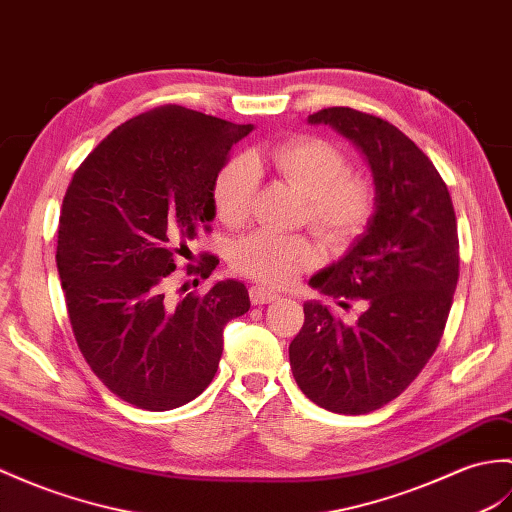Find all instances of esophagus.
<instances>
[{"label":"esophagus","instance_id":"1","mask_svg":"<svg viewBox=\"0 0 512 512\" xmlns=\"http://www.w3.org/2000/svg\"><path fill=\"white\" fill-rule=\"evenodd\" d=\"M248 294H251V301H253V305H266V303H272V301H277V299H279V294H277V292L261 288V285H253V288L248 290Z\"/></svg>","mask_w":512,"mask_h":512}]
</instances>
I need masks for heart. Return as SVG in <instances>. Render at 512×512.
Masks as SVG:
<instances>
[{
    "label": "heart",
    "instance_id": "b5f03b06",
    "mask_svg": "<svg viewBox=\"0 0 512 512\" xmlns=\"http://www.w3.org/2000/svg\"><path fill=\"white\" fill-rule=\"evenodd\" d=\"M279 176L307 198L305 218L329 244L355 240L371 222L375 192L364 176L349 172L347 154L320 137H292L270 154ZM257 192V161H229L213 183V209L227 227H242ZM318 261V248L305 235L255 231L231 251V266L264 285L292 283Z\"/></svg>",
    "mask_w": 512,
    "mask_h": 512
}]
</instances>
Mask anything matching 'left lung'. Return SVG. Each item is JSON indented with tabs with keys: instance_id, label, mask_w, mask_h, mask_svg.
I'll list each match as a JSON object with an SVG mask.
<instances>
[{
	"instance_id": "1",
	"label": "left lung",
	"mask_w": 512,
	"mask_h": 512,
	"mask_svg": "<svg viewBox=\"0 0 512 512\" xmlns=\"http://www.w3.org/2000/svg\"><path fill=\"white\" fill-rule=\"evenodd\" d=\"M351 139L371 165L375 213L342 259L310 279L331 299L362 301L355 323L303 305L290 366L307 399L366 414L399 397L432 358L458 283V224L445 181L397 126L349 106L307 117Z\"/></svg>"
}]
</instances>
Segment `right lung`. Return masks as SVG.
I'll return each instance as SVG.
<instances>
[{"mask_svg": "<svg viewBox=\"0 0 512 512\" xmlns=\"http://www.w3.org/2000/svg\"><path fill=\"white\" fill-rule=\"evenodd\" d=\"M251 130L157 106L117 126L71 176L56 246L69 323L100 382L141 410L196 399L218 371L224 325L251 307L233 279L178 301L168 294L187 242L211 229L216 176ZM216 266L205 255L187 275L207 279Z\"/></svg>", "mask_w": 512, "mask_h": 512, "instance_id": "obj_1", "label": "right lung"}]
</instances>
